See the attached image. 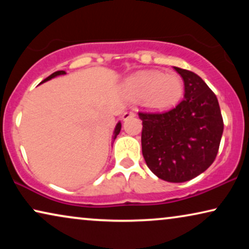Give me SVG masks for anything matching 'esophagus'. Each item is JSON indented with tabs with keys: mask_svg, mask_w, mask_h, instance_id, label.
<instances>
[{
	"mask_svg": "<svg viewBox=\"0 0 249 249\" xmlns=\"http://www.w3.org/2000/svg\"><path fill=\"white\" fill-rule=\"evenodd\" d=\"M136 115V113L135 112H131V111H128V112H124V115H122V119H124V120H128L129 118H134Z\"/></svg>",
	"mask_w": 249,
	"mask_h": 249,
	"instance_id": "esophagus-1",
	"label": "esophagus"
}]
</instances>
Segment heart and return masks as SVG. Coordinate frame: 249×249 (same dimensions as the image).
I'll return each mask as SVG.
<instances>
[{
    "instance_id": "heart-1",
    "label": "heart",
    "mask_w": 249,
    "mask_h": 249,
    "mask_svg": "<svg viewBox=\"0 0 249 249\" xmlns=\"http://www.w3.org/2000/svg\"><path fill=\"white\" fill-rule=\"evenodd\" d=\"M125 90L136 101H142L153 110H166L181 100L183 84L176 74L159 71H141L129 78Z\"/></svg>"
}]
</instances>
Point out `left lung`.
<instances>
[{"label":"left lung","mask_w":249,"mask_h":249,"mask_svg":"<svg viewBox=\"0 0 249 249\" xmlns=\"http://www.w3.org/2000/svg\"><path fill=\"white\" fill-rule=\"evenodd\" d=\"M185 95L165 112H139L142 151L149 170L169 182H185L203 173L215 160L223 119L215 94L192 71L175 67Z\"/></svg>","instance_id":"8db88e82"}]
</instances>
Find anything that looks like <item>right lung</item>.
I'll use <instances>...</instances> for the list:
<instances>
[{
	"label": "right lung",
	"mask_w": 249,
	"mask_h": 249,
	"mask_svg": "<svg viewBox=\"0 0 249 249\" xmlns=\"http://www.w3.org/2000/svg\"><path fill=\"white\" fill-rule=\"evenodd\" d=\"M66 72H64L63 70H61V71H56V72H54V73H52L51 74V76H49L46 78V79H44L42 83H44V81H47V80H50V79H52V78H54V77H56V76H59V74H64ZM40 83V84H42ZM120 130H121V124L120 122H119V124H117V127H115V130H114V139H115V137H117V136L119 135V132H120Z\"/></svg>",
	"instance_id": "1"
}]
</instances>
